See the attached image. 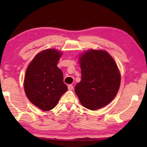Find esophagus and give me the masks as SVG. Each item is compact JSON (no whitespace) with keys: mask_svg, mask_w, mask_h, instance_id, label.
I'll list each match as a JSON object with an SVG mask.
<instances>
[{"mask_svg":"<svg viewBox=\"0 0 147 147\" xmlns=\"http://www.w3.org/2000/svg\"><path fill=\"white\" fill-rule=\"evenodd\" d=\"M73 88H74V87H73V86H72V85H69L68 86V89L69 90H73Z\"/></svg>","mask_w":147,"mask_h":147,"instance_id":"34e87169","label":"esophagus"}]
</instances>
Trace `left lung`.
I'll use <instances>...</instances> for the list:
<instances>
[{"label":"left lung","instance_id":"1","mask_svg":"<svg viewBox=\"0 0 147 147\" xmlns=\"http://www.w3.org/2000/svg\"><path fill=\"white\" fill-rule=\"evenodd\" d=\"M81 81L74 91L80 103L91 110L108 105L115 97L121 84V74L108 53L89 50L79 58Z\"/></svg>","mask_w":147,"mask_h":147}]
</instances>
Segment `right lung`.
<instances>
[{"label": "right lung", "mask_w": 147, "mask_h": 147, "mask_svg": "<svg viewBox=\"0 0 147 147\" xmlns=\"http://www.w3.org/2000/svg\"><path fill=\"white\" fill-rule=\"evenodd\" d=\"M62 53L46 49L34 57L26 69L24 89L31 102L41 110L49 111L67 90L63 72L57 67Z\"/></svg>", "instance_id": "right-lung-1"}]
</instances>
